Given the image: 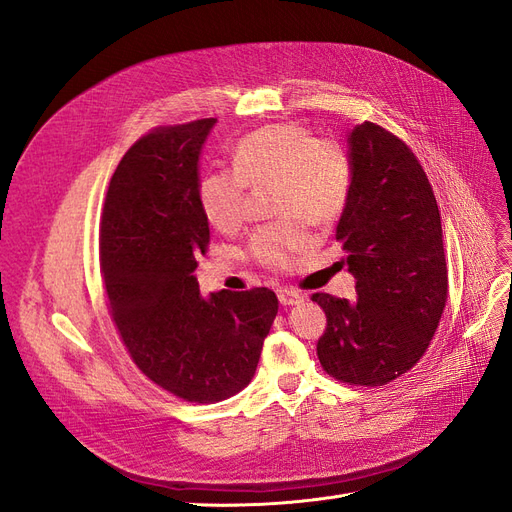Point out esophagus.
Returning <instances> with one entry per match:
<instances>
[{
    "label": "esophagus",
    "instance_id": "34e87169",
    "mask_svg": "<svg viewBox=\"0 0 512 512\" xmlns=\"http://www.w3.org/2000/svg\"><path fill=\"white\" fill-rule=\"evenodd\" d=\"M277 299H280L282 305H297V303L303 301L301 294L297 290H292V288H280V290H277Z\"/></svg>",
    "mask_w": 512,
    "mask_h": 512
}]
</instances>
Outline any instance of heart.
Masks as SVG:
<instances>
[{
  "instance_id": "obj_1",
  "label": "heart",
  "mask_w": 512,
  "mask_h": 512,
  "mask_svg": "<svg viewBox=\"0 0 512 512\" xmlns=\"http://www.w3.org/2000/svg\"><path fill=\"white\" fill-rule=\"evenodd\" d=\"M265 185H273V213L288 218L260 226L247 252L260 267L286 271L312 245L305 220L322 226L344 211L352 162L335 138H314L299 123H269L239 138L232 170H211L200 179L198 203L213 228L232 232L245 222L247 188Z\"/></svg>"
}]
</instances>
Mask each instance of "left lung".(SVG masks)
Segmentation results:
<instances>
[{"instance_id":"8db88e82","label":"left lung","mask_w":512,"mask_h":512,"mask_svg":"<svg viewBox=\"0 0 512 512\" xmlns=\"http://www.w3.org/2000/svg\"><path fill=\"white\" fill-rule=\"evenodd\" d=\"M352 185L335 239L356 277V301L312 294L327 316L318 361L354 386L410 371L431 344L448 299L436 196L399 136L365 121L350 134Z\"/></svg>"}]
</instances>
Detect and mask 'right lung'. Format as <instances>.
<instances>
[{"label":"right lung","instance_id":"right-lung-1","mask_svg":"<svg viewBox=\"0 0 512 512\" xmlns=\"http://www.w3.org/2000/svg\"><path fill=\"white\" fill-rule=\"evenodd\" d=\"M213 123L158 126L138 138L100 215V273L121 342L153 384L190 404H215L250 384L277 314L269 288L203 299L192 275L209 250L198 156Z\"/></svg>","mask_w":512,"mask_h":512}]
</instances>
